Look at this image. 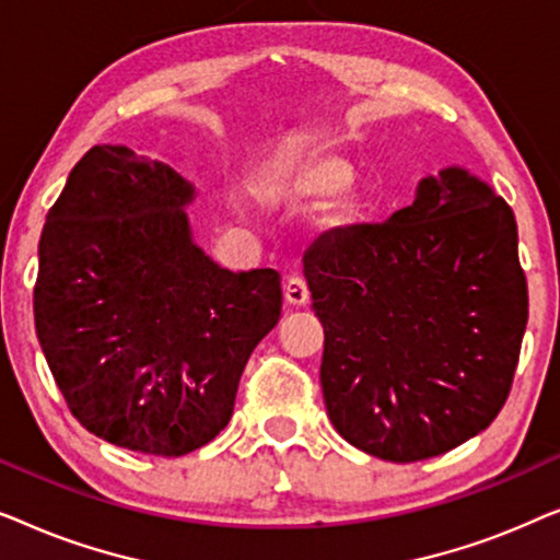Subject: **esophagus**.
<instances>
[{"label": "esophagus", "mask_w": 560, "mask_h": 560, "mask_svg": "<svg viewBox=\"0 0 560 560\" xmlns=\"http://www.w3.org/2000/svg\"><path fill=\"white\" fill-rule=\"evenodd\" d=\"M285 298H288V303H293V305L308 303V298H311L308 280H305L303 275H290L285 282Z\"/></svg>", "instance_id": "esophagus-1"}]
</instances>
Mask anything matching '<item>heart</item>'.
I'll list each match as a JSON object with an SVG mask.
<instances>
[{"label":"heart","instance_id":"b5f03b06","mask_svg":"<svg viewBox=\"0 0 560 560\" xmlns=\"http://www.w3.org/2000/svg\"><path fill=\"white\" fill-rule=\"evenodd\" d=\"M351 178V167L347 160L320 150H298L285 152L267 163L255 178L252 188L255 194L270 206H298L316 201L320 196L334 194L347 186ZM351 211L349 198H339L331 206L328 219L341 221Z\"/></svg>","mask_w":560,"mask_h":560}]
</instances>
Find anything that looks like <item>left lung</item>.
Instances as JSON below:
<instances>
[{
	"label": "left lung",
	"instance_id": "8db88e82",
	"mask_svg": "<svg viewBox=\"0 0 560 560\" xmlns=\"http://www.w3.org/2000/svg\"><path fill=\"white\" fill-rule=\"evenodd\" d=\"M324 324L320 387L341 439L385 462L446 454L508 400L527 324L515 213L462 167L423 178L385 224L303 255Z\"/></svg>",
	"mask_w": 560,
	"mask_h": 560
}]
</instances>
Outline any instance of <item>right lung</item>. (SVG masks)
I'll return each instance as SVG.
<instances>
[{
	"mask_svg": "<svg viewBox=\"0 0 560 560\" xmlns=\"http://www.w3.org/2000/svg\"><path fill=\"white\" fill-rule=\"evenodd\" d=\"M194 186L96 144L45 219L35 331L73 418L114 446L183 456L224 431L252 351L278 326L280 272L196 247Z\"/></svg>",
	"mask_w": 560,
	"mask_h": 560,
	"instance_id": "obj_1",
	"label": "right lung"
}]
</instances>
